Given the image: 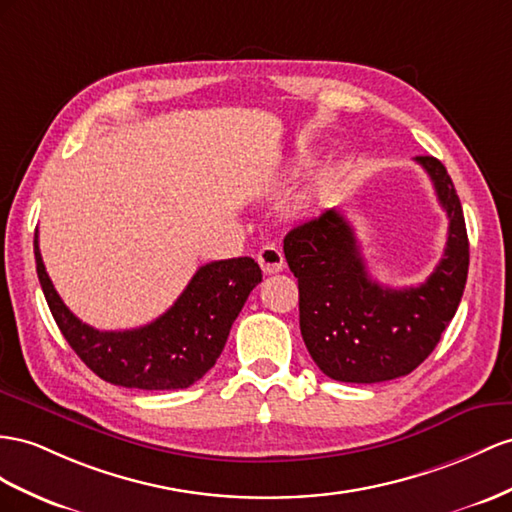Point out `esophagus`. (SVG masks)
<instances>
[{
	"instance_id": "1",
	"label": "esophagus",
	"mask_w": 512,
	"mask_h": 512,
	"mask_svg": "<svg viewBox=\"0 0 512 512\" xmlns=\"http://www.w3.org/2000/svg\"><path fill=\"white\" fill-rule=\"evenodd\" d=\"M257 261L261 270H264L266 274H277L283 270L285 266V257H283V251L277 246V244H266L259 248L257 253Z\"/></svg>"
}]
</instances>
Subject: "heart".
I'll return each mask as SVG.
<instances>
[{"label": "heart", "mask_w": 512, "mask_h": 512, "mask_svg": "<svg viewBox=\"0 0 512 512\" xmlns=\"http://www.w3.org/2000/svg\"><path fill=\"white\" fill-rule=\"evenodd\" d=\"M337 179H339L337 168H324V170H320L318 177L313 179V183H311L309 194L305 196L307 205H316L318 201L326 199V196H331L333 190L337 188Z\"/></svg>", "instance_id": "heart-1"}]
</instances>
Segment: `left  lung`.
I'll return each instance as SVG.
<instances>
[{
	"label": "left lung",
	"mask_w": 512,
	"mask_h": 512,
	"mask_svg": "<svg viewBox=\"0 0 512 512\" xmlns=\"http://www.w3.org/2000/svg\"><path fill=\"white\" fill-rule=\"evenodd\" d=\"M448 214V242L430 277L393 290L365 270L355 229L337 212L298 225L283 240L298 279L300 333L318 368L342 383H383L411 374L435 346L461 303L469 240L454 183L430 155L415 157Z\"/></svg>",
	"instance_id": "1"
}]
</instances>
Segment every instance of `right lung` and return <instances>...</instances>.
<instances>
[{"mask_svg": "<svg viewBox=\"0 0 512 512\" xmlns=\"http://www.w3.org/2000/svg\"><path fill=\"white\" fill-rule=\"evenodd\" d=\"M36 272L58 329L90 370L103 381L129 389H186L214 368L227 344L231 324L248 294L261 281L251 257L205 264L160 318L131 331H97L62 303L45 270L38 231Z\"/></svg>", "mask_w": 512, "mask_h": 512, "instance_id": "1", "label": "right lung"}]
</instances>
